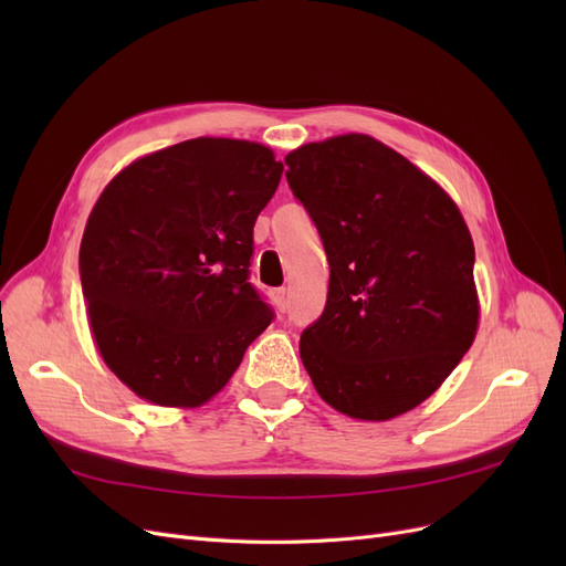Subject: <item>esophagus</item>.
Instances as JSON below:
<instances>
[{"mask_svg":"<svg viewBox=\"0 0 566 566\" xmlns=\"http://www.w3.org/2000/svg\"><path fill=\"white\" fill-rule=\"evenodd\" d=\"M273 302H276L279 312H285V306H287V295H285V290H283V287H281V290H273Z\"/></svg>","mask_w":566,"mask_h":566,"instance_id":"obj_1","label":"esophagus"}]
</instances>
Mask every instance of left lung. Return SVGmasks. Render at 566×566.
I'll return each mask as SVG.
<instances>
[{"label": "left lung", "mask_w": 566, "mask_h": 566, "mask_svg": "<svg viewBox=\"0 0 566 566\" xmlns=\"http://www.w3.org/2000/svg\"><path fill=\"white\" fill-rule=\"evenodd\" d=\"M285 165L331 264L302 364L339 413L403 416L449 378L479 328L465 219L430 175L368 134L304 144Z\"/></svg>", "instance_id": "1"}]
</instances>
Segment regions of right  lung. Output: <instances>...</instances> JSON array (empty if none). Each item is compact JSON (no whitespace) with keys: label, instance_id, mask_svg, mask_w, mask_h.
I'll list each match as a JSON object with an SVG mask.
<instances>
[{"label":"right lung","instance_id":"right-lung-1","mask_svg":"<svg viewBox=\"0 0 566 566\" xmlns=\"http://www.w3.org/2000/svg\"><path fill=\"white\" fill-rule=\"evenodd\" d=\"M281 175L264 144L198 136L136 158L98 196L82 295L101 358L139 399L208 403L266 331L273 314L248 269Z\"/></svg>","mask_w":566,"mask_h":566}]
</instances>
